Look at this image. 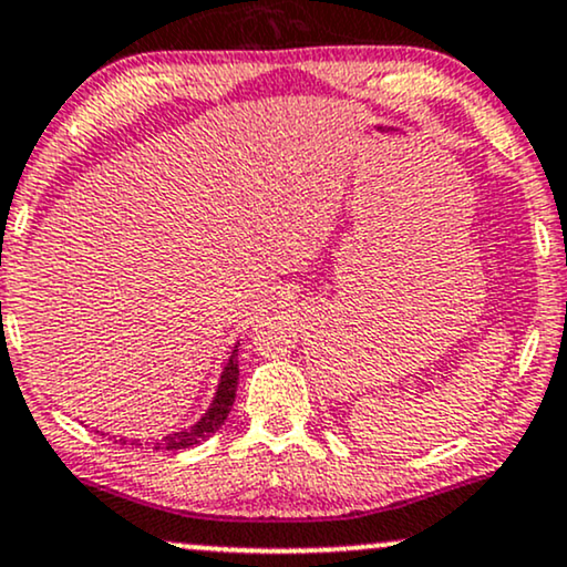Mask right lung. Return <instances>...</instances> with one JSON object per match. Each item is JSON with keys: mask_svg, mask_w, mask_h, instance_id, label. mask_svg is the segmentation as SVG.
Listing matches in <instances>:
<instances>
[{"mask_svg": "<svg viewBox=\"0 0 567 567\" xmlns=\"http://www.w3.org/2000/svg\"><path fill=\"white\" fill-rule=\"evenodd\" d=\"M235 390H238V346H235L230 361H227L225 371H221L217 398L212 400V408L204 413V419H200L198 424H193L190 429H185V432L162 436V440L154 442V447L156 450H185V447H193V444L209 440L214 432H219V426L225 424L227 415H230L233 403H235ZM120 442L125 444V440H120Z\"/></svg>", "mask_w": 567, "mask_h": 567, "instance_id": "right-lung-1", "label": "right lung"}]
</instances>
